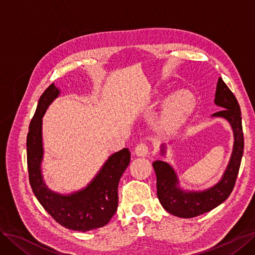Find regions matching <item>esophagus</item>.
<instances>
[{
  "label": "esophagus",
  "mask_w": 255,
  "mask_h": 255,
  "mask_svg": "<svg viewBox=\"0 0 255 255\" xmlns=\"http://www.w3.org/2000/svg\"><path fill=\"white\" fill-rule=\"evenodd\" d=\"M135 154L137 156H140V157H144L148 155L149 153V145L145 144V143H138L135 148Z\"/></svg>",
  "instance_id": "obj_1"
}]
</instances>
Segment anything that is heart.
<instances>
[{
  "label": "heart",
  "instance_id": "heart-1",
  "mask_svg": "<svg viewBox=\"0 0 255 255\" xmlns=\"http://www.w3.org/2000/svg\"><path fill=\"white\" fill-rule=\"evenodd\" d=\"M191 111V102L187 98L176 99L166 119L161 123V128L164 130H172L179 127L187 117Z\"/></svg>",
  "mask_w": 255,
  "mask_h": 255
}]
</instances>
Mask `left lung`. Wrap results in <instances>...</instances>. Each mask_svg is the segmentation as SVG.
<instances>
[{"label": "left lung", "mask_w": 255, "mask_h": 255, "mask_svg": "<svg viewBox=\"0 0 255 255\" xmlns=\"http://www.w3.org/2000/svg\"><path fill=\"white\" fill-rule=\"evenodd\" d=\"M215 104L221 111L213 114V117L227 119L234 133L232 155L227 170L217 184L202 191H185L179 187V179L170 165L161 160H155L152 164L156 174L159 202L167 212L177 217L192 218L212 211L226 201L235 186L244 153L242 113L233 92L221 78L216 88ZM160 152L165 154V144H161Z\"/></svg>", "instance_id": "left-lung-1"}]
</instances>
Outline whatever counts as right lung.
Listing matches in <instances>:
<instances>
[{"mask_svg":"<svg viewBox=\"0 0 255 255\" xmlns=\"http://www.w3.org/2000/svg\"><path fill=\"white\" fill-rule=\"evenodd\" d=\"M59 95L54 84L41 95L26 138L29 184L34 195L56 222L69 230L86 231L102 228L110 222L118 207V184L128 168L130 153L128 148L114 153L86 187L70 195H60L47 187L41 174L42 117Z\"/></svg>","mask_w":255,"mask_h":255,"instance_id":"add662e5","label":"right lung"}]
</instances>
